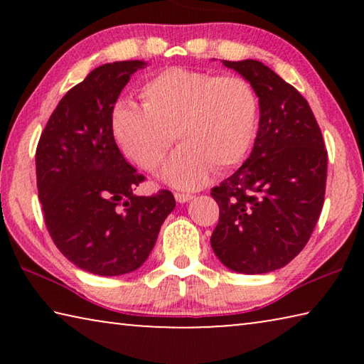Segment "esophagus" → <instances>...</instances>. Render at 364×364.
Segmentation results:
<instances>
[{
    "label": "esophagus",
    "instance_id": "1",
    "mask_svg": "<svg viewBox=\"0 0 364 364\" xmlns=\"http://www.w3.org/2000/svg\"><path fill=\"white\" fill-rule=\"evenodd\" d=\"M193 194H184V193H175V199L176 202H180V204H184V202H189L193 199Z\"/></svg>",
    "mask_w": 364,
    "mask_h": 364
}]
</instances>
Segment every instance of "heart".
<instances>
[{
  "mask_svg": "<svg viewBox=\"0 0 364 364\" xmlns=\"http://www.w3.org/2000/svg\"><path fill=\"white\" fill-rule=\"evenodd\" d=\"M141 100L143 107L115 104L114 139L123 156L152 171L176 136L181 146L160 171L176 189L200 188L213 167H236L254 144L260 102L252 83L239 75L171 67L144 83Z\"/></svg>",
  "mask_w": 364,
  "mask_h": 364,
  "instance_id": "obj_1",
  "label": "heart"
}]
</instances>
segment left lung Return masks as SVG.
<instances>
[{"label":"left lung","instance_id":"8db88e82","mask_svg":"<svg viewBox=\"0 0 364 364\" xmlns=\"http://www.w3.org/2000/svg\"><path fill=\"white\" fill-rule=\"evenodd\" d=\"M249 80L260 122L249 159L212 189L220 220L210 237L218 260L236 273L262 274L294 260L321 213L328 151L310 106L260 60H223Z\"/></svg>","mask_w":364,"mask_h":364}]
</instances>
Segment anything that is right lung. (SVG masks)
<instances>
[{
	"label": "right lung",
	"mask_w": 364,
	"mask_h": 364,
	"mask_svg": "<svg viewBox=\"0 0 364 364\" xmlns=\"http://www.w3.org/2000/svg\"><path fill=\"white\" fill-rule=\"evenodd\" d=\"M144 60L96 67L49 117L36 147V186L49 236L80 269L100 276L132 273L157 241L176 202L167 189L134 194L144 180L117 146L110 117Z\"/></svg>",
	"instance_id": "add662e5"
}]
</instances>
